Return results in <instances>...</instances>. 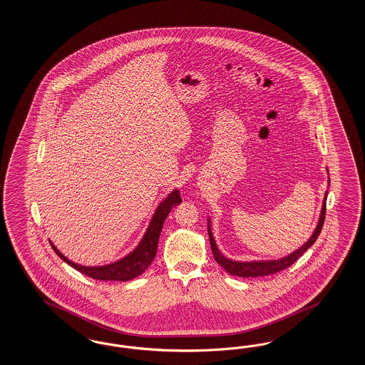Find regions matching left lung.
Returning a JSON list of instances; mask_svg holds the SVG:
<instances>
[{
    "instance_id": "8db88e82",
    "label": "left lung",
    "mask_w": 365,
    "mask_h": 365,
    "mask_svg": "<svg viewBox=\"0 0 365 365\" xmlns=\"http://www.w3.org/2000/svg\"><path fill=\"white\" fill-rule=\"evenodd\" d=\"M327 194L324 197V202H322V209H321L320 220H319V225L314 229V232L312 234L309 241L304 243L299 249L296 252H293L292 255L284 257L281 259H273V261H252V262H240V261H232L230 258H226L225 255H222L220 249L217 247V243L214 241L212 232H211L210 221H209V238H210L211 250L215 261L232 276L243 277V278H250V277H264L269 276V274H274L278 273L284 269H287L290 265H293L301 255H304L313 243L316 242V240L319 238V234L322 229V225L325 221V210H327Z\"/></svg>"
}]
</instances>
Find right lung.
Wrapping results in <instances>:
<instances>
[{
    "mask_svg": "<svg viewBox=\"0 0 365 365\" xmlns=\"http://www.w3.org/2000/svg\"><path fill=\"white\" fill-rule=\"evenodd\" d=\"M182 203V198L179 195V191L174 190L171 194L167 197L155 211L154 217L150 222V226L147 232L144 234L140 243L136 246V249L133 253L124 257L122 259L104 266H81L78 264L72 262L66 257L61 255L55 245L51 242V246L53 247L56 255H58L63 261H66L68 265L72 266L80 273L86 276L100 279V281H130L135 277L140 276L144 270L151 265L156 255V249H158V242H159V235L162 232L163 223L166 221L167 215L173 207Z\"/></svg>",
    "mask_w": 365,
    "mask_h": 365,
    "instance_id": "1",
    "label": "right lung"
}]
</instances>
